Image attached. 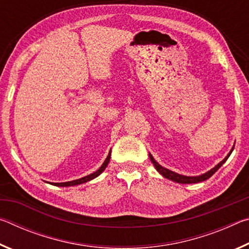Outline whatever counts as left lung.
I'll return each mask as SVG.
<instances>
[{"label": "left lung", "instance_id": "obj_1", "mask_svg": "<svg viewBox=\"0 0 249 249\" xmlns=\"http://www.w3.org/2000/svg\"><path fill=\"white\" fill-rule=\"evenodd\" d=\"M234 147H231V149L230 150V153L227 154L226 157L217 163L215 167H213L212 169H210L209 171H206L205 174H202L200 176H183V175H180V174H177L175 171H171L169 169H167V168L160 166L159 163L156 161L155 158L151 156V154H149V158H150V161L153 162V165L155 166L156 170H157L160 175H161L163 178H167L171 181H175L177 183H197V182H202V181H205L206 179H209L210 177H212L215 172L220 169V168L223 166V163H224L229 157L231 154V151H233Z\"/></svg>", "mask_w": 249, "mask_h": 249}]
</instances>
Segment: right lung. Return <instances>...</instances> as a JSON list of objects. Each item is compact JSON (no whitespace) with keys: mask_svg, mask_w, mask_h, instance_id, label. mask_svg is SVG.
Wrapping results in <instances>:
<instances>
[{"mask_svg":"<svg viewBox=\"0 0 249 249\" xmlns=\"http://www.w3.org/2000/svg\"><path fill=\"white\" fill-rule=\"evenodd\" d=\"M109 158H111V150H109L107 157V159L104 160V162L102 163V166H101L95 172H93V174L83 177V178H80V179H77V180H72V181H67V182H48V183L53 184V185H56V187H72V185H78V184H81V183H86V182H88V181L93 180L94 178H96V177H99L101 174H102V172L105 170V168H107V163L109 162Z\"/></svg>","mask_w":249,"mask_h":249,"instance_id":"add662e5","label":"right lung"}]
</instances>
